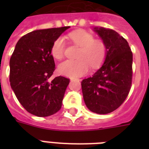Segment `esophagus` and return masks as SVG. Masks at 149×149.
<instances>
[{
  "instance_id": "obj_1",
  "label": "esophagus",
  "mask_w": 149,
  "mask_h": 149,
  "mask_svg": "<svg viewBox=\"0 0 149 149\" xmlns=\"http://www.w3.org/2000/svg\"><path fill=\"white\" fill-rule=\"evenodd\" d=\"M78 79V80H79V81H80V80H81V79ZM71 80H72V79H71Z\"/></svg>"
}]
</instances>
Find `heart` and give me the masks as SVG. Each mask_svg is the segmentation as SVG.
Wrapping results in <instances>:
<instances>
[{
    "label": "heart",
    "instance_id": "heart-1",
    "mask_svg": "<svg viewBox=\"0 0 149 149\" xmlns=\"http://www.w3.org/2000/svg\"><path fill=\"white\" fill-rule=\"evenodd\" d=\"M70 38L80 46L77 60H65L58 65V70L65 77L75 78L87 73L90 65L95 69L100 66L106 57V45L103 41L94 39L91 34L84 30H77L70 35ZM65 42L59 37L52 44L51 53L54 58L61 59L64 55Z\"/></svg>",
    "mask_w": 149,
    "mask_h": 149
}]
</instances>
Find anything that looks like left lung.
Instances as JSON below:
<instances>
[{
  "instance_id": "obj_1",
  "label": "left lung",
  "mask_w": 149,
  "mask_h": 149,
  "mask_svg": "<svg viewBox=\"0 0 149 149\" xmlns=\"http://www.w3.org/2000/svg\"><path fill=\"white\" fill-rule=\"evenodd\" d=\"M93 31L106 45V57L92 77L83 79L82 92L90 111L106 114L118 108L128 95L133 56L127 42L117 31L103 27H95Z\"/></svg>"
}]
</instances>
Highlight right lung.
<instances>
[{
  "instance_id": "add662e5",
  "label": "right lung",
  "mask_w": 149,
  "mask_h": 149,
  "mask_svg": "<svg viewBox=\"0 0 149 149\" xmlns=\"http://www.w3.org/2000/svg\"><path fill=\"white\" fill-rule=\"evenodd\" d=\"M70 26L38 29L22 36L10 58V84L20 104L31 114L48 117L62 107L70 79L50 81L56 69L52 44Z\"/></svg>"
}]
</instances>
